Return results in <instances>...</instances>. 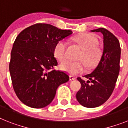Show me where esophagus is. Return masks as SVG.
Instances as JSON below:
<instances>
[{"label": "esophagus", "instance_id": "obj_1", "mask_svg": "<svg viewBox=\"0 0 128 128\" xmlns=\"http://www.w3.org/2000/svg\"><path fill=\"white\" fill-rule=\"evenodd\" d=\"M76 80V78L73 76H70V80Z\"/></svg>", "mask_w": 128, "mask_h": 128}]
</instances>
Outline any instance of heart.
<instances>
[{"instance_id": "1", "label": "heart", "mask_w": 128, "mask_h": 128, "mask_svg": "<svg viewBox=\"0 0 128 128\" xmlns=\"http://www.w3.org/2000/svg\"><path fill=\"white\" fill-rule=\"evenodd\" d=\"M74 40L82 48L83 52L79 58V61H66L60 64L61 70L71 75H77L83 73L86 69L87 63L88 66H94L98 63L101 56L102 51L97 46L98 40L91 34H83L74 38ZM67 42L65 40L58 41L54 45L53 53L58 60L63 62L66 59Z\"/></svg>"}]
</instances>
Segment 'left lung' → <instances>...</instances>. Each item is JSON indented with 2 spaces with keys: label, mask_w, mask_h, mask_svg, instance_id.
Listing matches in <instances>:
<instances>
[{
  "label": "left lung",
  "mask_w": 128,
  "mask_h": 128,
  "mask_svg": "<svg viewBox=\"0 0 128 128\" xmlns=\"http://www.w3.org/2000/svg\"><path fill=\"white\" fill-rule=\"evenodd\" d=\"M103 35V52L98 66L92 73L84 76L88 81L78 78L82 88L76 94L79 103L87 108H94L104 103L115 88L120 72L121 54L120 42L104 28L91 30Z\"/></svg>",
  "instance_id": "8db88e82"
}]
</instances>
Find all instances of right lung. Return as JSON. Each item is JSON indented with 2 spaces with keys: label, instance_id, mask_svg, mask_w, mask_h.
Listing matches in <instances>:
<instances>
[{
  "label": "right lung",
  "instance_id": "1",
  "mask_svg": "<svg viewBox=\"0 0 128 128\" xmlns=\"http://www.w3.org/2000/svg\"><path fill=\"white\" fill-rule=\"evenodd\" d=\"M46 24H36L24 30L13 44L9 64L14 90L26 105L40 108L54 99L57 88L69 80L58 65L53 50L58 41L72 35Z\"/></svg>",
  "mask_w": 128,
  "mask_h": 128
}]
</instances>
